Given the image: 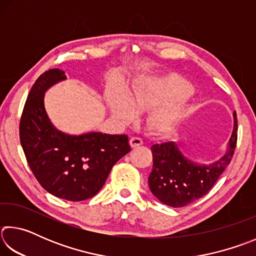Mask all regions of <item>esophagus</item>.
<instances>
[{"instance_id":"esophagus-1","label":"esophagus","mask_w":256,"mask_h":256,"mask_svg":"<svg viewBox=\"0 0 256 256\" xmlns=\"http://www.w3.org/2000/svg\"><path fill=\"white\" fill-rule=\"evenodd\" d=\"M144 144V141H142V138H138V136H132L130 138V146H132V148H138V146H142Z\"/></svg>"}]
</instances>
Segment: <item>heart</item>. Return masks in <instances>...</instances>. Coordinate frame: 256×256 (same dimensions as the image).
Returning <instances> with one entry per match:
<instances>
[{
  "mask_svg": "<svg viewBox=\"0 0 256 256\" xmlns=\"http://www.w3.org/2000/svg\"><path fill=\"white\" fill-rule=\"evenodd\" d=\"M190 92V82L176 74L144 76L128 94L110 90L107 94V105L112 118L124 123L134 120L136 112L156 106L150 114V123L158 131H164L184 120Z\"/></svg>",
  "mask_w": 256,
  "mask_h": 256,
  "instance_id": "b5f03b06",
  "label": "heart"
}]
</instances>
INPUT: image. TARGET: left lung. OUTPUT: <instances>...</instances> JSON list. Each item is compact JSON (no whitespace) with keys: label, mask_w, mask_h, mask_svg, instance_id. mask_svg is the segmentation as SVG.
I'll list each match as a JSON object with an SVG mask.
<instances>
[{"label":"left lung","mask_w":256,"mask_h":256,"mask_svg":"<svg viewBox=\"0 0 256 256\" xmlns=\"http://www.w3.org/2000/svg\"><path fill=\"white\" fill-rule=\"evenodd\" d=\"M234 128L226 152L211 164H198L185 157L175 142L151 146L152 170L148 183L151 193L168 206L180 208L209 192L230 162L237 142V116L232 112Z\"/></svg>","instance_id":"left-lung-1"}]
</instances>
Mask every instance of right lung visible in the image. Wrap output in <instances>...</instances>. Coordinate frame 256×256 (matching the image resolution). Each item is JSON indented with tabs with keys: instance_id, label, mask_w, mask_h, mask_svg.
I'll list each match as a JSON object with an SVG mask.
<instances>
[{
	"instance_id": "1",
	"label": "right lung",
	"mask_w": 256,
	"mask_h": 256,
	"mask_svg": "<svg viewBox=\"0 0 256 256\" xmlns=\"http://www.w3.org/2000/svg\"><path fill=\"white\" fill-rule=\"evenodd\" d=\"M66 80V72L53 68L34 82L21 116L20 141L30 170L47 192L68 201H84L96 196L131 146L128 136L94 131L76 136L52 123L45 94Z\"/></svg>"
}]
</instances>
